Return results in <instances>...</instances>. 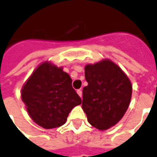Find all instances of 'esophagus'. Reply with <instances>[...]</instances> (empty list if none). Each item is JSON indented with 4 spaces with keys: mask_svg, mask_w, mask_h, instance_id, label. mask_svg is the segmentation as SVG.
<instances>
[{
    "mask_svg": "<svg viewBox=\"0 0 157 157\" xmlns=\"http://www.w3.org/2000/svg\"><path fill=\"white\" fill-rule=\"evenodd\" d=\"M77 94H78V95L80 96L81 98H82V91H81V90H77Z\"/></svg>",
    "mask_w": 157,
    "mask_h": 157,
    "instance_id": "obj_1",
    "label": "esophagus"
}]
</instances>
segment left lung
<instances>
[{"label": "left lung", "instance_id": "8db88e82", "mask_svg": "<svg viewBox=\"0 0 157 157\" xmlns=\"http://www.w3.org/2000/svg\"><path fill=\"white\" fill-rule=\"evenodd\" d=\"M88 86L83 88L82 109L92 126L106 130L118 124L129 106L132 84L115 63L109 59L85 67Z\"/></svg>", "mask_w": 157, "mask_h": 157}]
</instances>
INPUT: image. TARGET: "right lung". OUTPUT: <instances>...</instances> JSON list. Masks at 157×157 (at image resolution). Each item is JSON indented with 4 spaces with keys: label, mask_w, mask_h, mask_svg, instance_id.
<instances>
[{
    "label": "right lung",
    "mask_w": 157,
    "mask_h": 157,
    "mask_svg": "<svg viewBox=\"0 0 157 157\" xmlns=\"http://www.w3.org/2000/svg\"><path fill=\"white\" fill-rule=\"evenodd\" d=\"M63 68L45 62L36 68L21 90V98L33 122L44 128L63 125L81 99Z\"/></svg>",
    "instance_id": "add662e5"
}]
</instances>
